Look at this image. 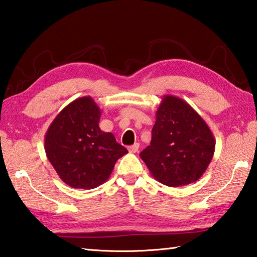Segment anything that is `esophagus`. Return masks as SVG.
<instances>
[{
	"instance_id": "esophagus-1",
	"label": "esophagus",
	"mask_w": 257,
	"mask_h": 257,
	"mask_svg": "<svg viewBox=\"0 0 257 257\" xmlns=\"http://www.w3.org/2000/svg\"><path fill=\"white\" fill-rule=\"evenodd\" d=\"M138 150H139V144H138V143H135L134 145L128 147V151L130 152V153H136V152H138Z\"/></svg>"
}]
</instances>
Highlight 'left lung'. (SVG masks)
Here are the masks:
<instances>
[{"label": "left lung", "mask_w": 257, "mask_h": 257, "mask_svg": "<svg viewBox=\"0 0 257 257\" xmlns=\"http://www.w3.org/2000/svg\"><path fill=\"white\" fill-rule=\"evenodd\" d=\"M214 151V136L202 116L184 99L164 95L151 144L139 155L156 180L179 187L203 176Z\"/></svg>", "instance_id": "8db88e82"}]
</instances>
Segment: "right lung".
Returning <instances> with one entry per match:
<instances>
[{
    "mask_svg": "<svg viewBox=\"0 0 257 257\" xmlns=\"http://www.w3.org/2000/svg\"><path fill=\"white\" fill-rule=\"evenodd\" d=\"M101 108L90 96L75 99L52 121L45 134V153L72 188L93 189L110 178L116 161L128 153L111 133L99 129Z\"/></svg>",
    "mask_w": 257,
    "mask_h": 257,
    "instance_id": "1",
    "label": "right lung"
}]
</instances>
